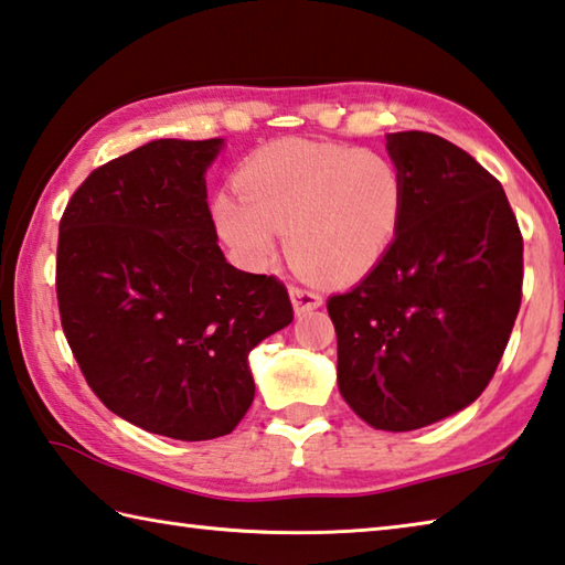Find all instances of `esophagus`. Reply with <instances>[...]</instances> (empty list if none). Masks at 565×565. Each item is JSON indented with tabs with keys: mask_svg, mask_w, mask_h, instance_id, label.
<instances>
[{
	"mask_svg": "<svg viewBox=\"0 0 565 565\" xmlns=\"http://www.w3.org/2000/svg\"><path fill=\"white\" fill-rule=\"evenodd\" d=\"M289 296H291V303H294V311H296V316L309 313V311L318 309V306L323 303L321 296L313 294V291H309V289H301V286H291V289H289Z\"/></svg>",
	"mask_w": 565,
	"mask_h": 565,
	"instance_id": "esophagus-1",
	"label": "esophagus"
}]
</instances>
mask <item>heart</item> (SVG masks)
Masks as SVG:
<instances>
[{
  "mask_svg": "<svg viewBox=\"0 0 565 565\" xmlns=\"http://www.w3.org/2000/svg\"><path fill=\"white\" fill-rule=\"evenodd\" d=\"M237 192L212 204L220 237L242 264L259 269L286 232V254L323 284L371 274L403 224L405 178L393 158L318 140H281L244 162Z\"/></svg>",
  "mask_w": 565,
  "mask_h": 565,
  "instance_id": "1",
  "label": "heart"
}]
</instances>
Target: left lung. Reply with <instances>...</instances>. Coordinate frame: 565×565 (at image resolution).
Segmentation results:
<instances>
[{
    "instance_id": "8db88e82",
    "label": "left lung",
    "mask_w": 565,
    "mask_h": 565,
    "mask_svg": "<svg viewBox=\"0 0 565 565\" xmlns=\"http://www.w3.org/2000/svg\"><path fill=\"white\" fill-rule=\"evenodd\" d=\"M405 178L385 259L328 299L338 390L375 429L409 433L484 393L521 306L524 239L501 182L452 142L390 132Z\"/></svg>"
}]
</instances>
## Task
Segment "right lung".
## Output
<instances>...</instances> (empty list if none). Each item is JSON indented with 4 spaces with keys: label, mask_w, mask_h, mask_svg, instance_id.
Returning a JSON list of instances; mask_svg holds the SVG:
<instances>
[{
    "label": "right lung",
    "mask_w": 565,
    "mask_h": 565,
    "mask_svg": "<svg viewBox=\"0 0 565 565\" xmlns=\"http://www.w3.org/2000/svg\"><path fill=\"white\" fill-rule=\"evenodd\" d=\"M222 138H162L90 172L58 224L61 326L110 413L152 435H230L249 351L294 321L286 286L224 259L204 172Z\"/></svg>",
    "instance_id": "right-lung-1"
}]
</instances>
